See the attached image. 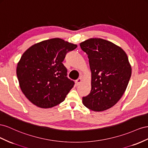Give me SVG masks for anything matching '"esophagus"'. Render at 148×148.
<instances>
[{
	"mask_svg": "<svg viewBox=\"0 0 148 148\" xmlns=\"http://www.w3.org/2000/svg\"><path fill=\"white\" fill-rule=\"evenodd\" d=\"M81 81H82L81 78H78V79L76 80V81H75V84H76L77 86H78V85H79L80 83L81 82Z\"/></svg>",
	"mask_w": 148,
	"mask_h": 148,
	"instance_id": "34e87169",
	"label": "esophagus"
}]
</instances>
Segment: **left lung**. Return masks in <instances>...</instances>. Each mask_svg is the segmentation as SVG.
Instances as JSON below:
<instances>
[{"mask_svg":"<svg viewBox=\"0 0 148 148\" xmlns=\"http://www.w3.org/2000/svg\"><path fill=\"white\" fill-rule=\"evenodd\" d=\"M88 58L92 73L90 94L83 104L93 111L102 112L114 106L127 87L132 67L124 51L110 41L90 38L80 43Z\"/></svg>","mask_w":148,"mask_h":148,"instance_id":"obj_1","label":"left lung"}]
</instances>
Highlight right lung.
<instances>
[{
  "instance_id": "1",
  "label": "right lung",
  "mask_w": 148,
  "mask_h": 148,
  "mask_svg": "<svg viewBox=\"0 0 148 148\" xmlns=\"http://www.w3.org/2000/svg\"><path fill=\"white\" fill-rule=\"evenodd\" d=\"M76 48V45L53 38L33 45L23 54L16 75L21 90L32 103L46 108L65 100L74 82L67 77L62 62L67 53Z\"/></svg>"
}]
</instances>
